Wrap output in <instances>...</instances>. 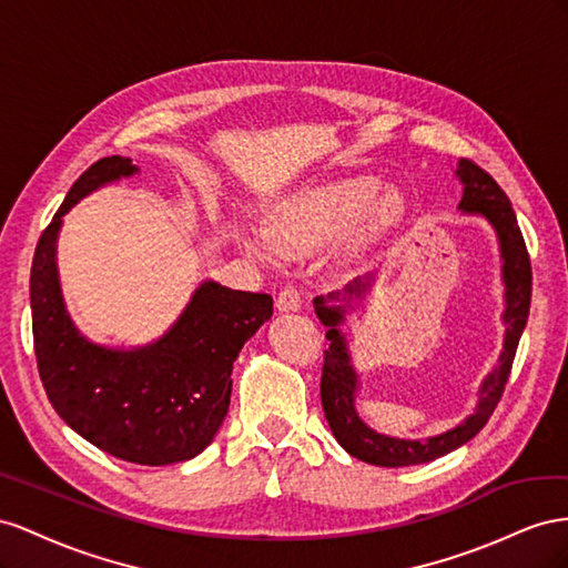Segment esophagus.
Listing matches in <instances>:
<instances>
[{"label":"esophagus","instance_id":"34e87169","mask_svg":"<svg viewBox=\"0 0 568 568\" xmlns=\"http://www.w3.org/2000/svg\"><path fill=\"white\" fill-rule=\"evenodd\" d=\"M275 306H278L281 312H297L302 306V293L295 285H285L278 297H275Z\"/></svg>","mask_w":568,"mask_h":568}]
</instances>
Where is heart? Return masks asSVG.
I'll return each instance as SVG.
<instances>
[{
  "instance_id": "obj_1",
  "label": "heart",
  "mask_w": 568,
  "mask_h": 568,
  "mask_svg": "<svg viewBox=\"0 0 568 568\" xmlns=\"http://www.w3.org/2000/svg\"><path fill=\"white\" fill-rule=\"evenodd\" d=\"M376 190L378 181L368 175L343 178L306 190L271 214L268 240L281 250H312L359 214H364L366 229H378L399 214L402 200L393 190L381 194ZM247 247L264 256L268 242L266 237H247Z\"/></svg>"
}]
</instances>
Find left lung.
Masks as SVG:
<instances>
[{
	"instance_id": "1",
	"label": "left lung",
	"mask_w": 568,
	"mask_h": 568,
	"mask_svg": "<svg viewBox=\"0 0 568 568\" xmlns=\"http://www.w3.org/2000/svg\"><path fill=\"white\" fill-rule=\"evenodd\" d=\"M459 178L464 183V197L459 206L464 212L483 214L488 219L499 235L501 258H505V285H507V310H505V349H501L499 364L483 383L480 399L476 414L468 416L462 426L452 428L443 435H435L430 440H399V437H387L376 430H371L354 409V390H356V374L349 364V354L345 337L339 335L337 323L343 321V306H335L331 302H337V295H328L326 300L316 297V314L323 326H328L326 339H331L328 349L323 352V371H321V402L323 412H326L328 426L335 435V440L343 445L352 457L362 459L366 464L399 468V466H414L426 464L437 457L447 455V452L462 447L464 443L471 440L480 428L488 424L495 407L505 393V385L511 374V364L516 356L518 339L526 328L528 310H530V256L526 250V242L518 229L516 214L511 209V202L501 190L495 178L480 169L471 159H459ZM368 283L356 278L352 285L345 287L343 300H352V295H362Z\"/></svg>"
}]
</instances>
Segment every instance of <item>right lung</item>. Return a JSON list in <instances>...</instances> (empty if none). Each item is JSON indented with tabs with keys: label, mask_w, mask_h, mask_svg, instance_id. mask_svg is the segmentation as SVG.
Segmentation results:
<instances>
[{
	"label": "right lung",
	"mask_w": 568,
	"mask_h": 568,
	"mask_svg": "<svg viewBox=\"0 0 568 568\" xmlns=\"http://www.w3.org/2000/svg\"><path fill=\"white\" fill-rule=\"evenodd\" d=\"M106 156L78 178L40 235L30 268L32 345L44 393L88 443L131 464L187 462L212 445L231 404L242 345L271 316L273 297L204 283L159 343L119 352L88 343L63 310L54 264L61 216L104 183L131 175Z\"/></svg>",
	"instance_id": "obj_1"
}]
</instances>
